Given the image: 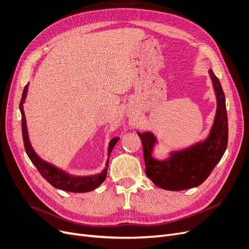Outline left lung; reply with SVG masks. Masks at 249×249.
Listing matches in <instances>:
<instances>
[{
  "instance_id": "left-lung-1",
  "label": "left lung",
  "mask_w": 249,
  "mask_h": 249,
  "mask_svg": "<svg viewBox=\"0 0 249 249\" xmlns=\"http://www.w3.org/2000/svg\"><path fill=\"white\" fill-rule=\"evenodd\" d=\"M217 99L214 123L204 141L181 150L169 152L163 160L152 156L158 139L150 131L137 132L142 141L145 174L155 186L168 191H182L200 186L223 156L228 143V118L225 95L213 71H209Z\"/></svg>"
}]
</instances>
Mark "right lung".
Here are the masks:
<instances>
[{"label":"right lung","instance_id":"add662e5","mask_svg":"<svg viewBox=\"0 0 249 249\" xmlns=\"http://www.w3.org/2000/svg\"><path fill=\"white\" fill-rule=\"evenodd\" d=\"M28 85L29 84L26 85L23 90L22 99L20 102V111L22 116V135H23V141H24V147H25L26 153H27V155L29 156L30 160L36 166L40 175L49 182L51 186H53L56 189L63 190L67 192H71V193H87L97 189L107 177L110 154L115 144L120 138L114 137L111 139L109 143V147H108V160L106 162V167L103 169L102 173L98 175L88 176V177L72 176L65 173L64 171H62V169L48 163L47 161L43 160L36 154V152L31 146V143L28 137V130H27V125H26V118H25L24 109H23V104L25 102L26 96H27Z\"/></svg>","mask_w":249,"mask_h":249}]
</instances>
